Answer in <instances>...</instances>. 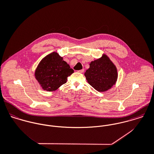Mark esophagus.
<instances>
[{
	"instance_id": "esophagus-1",
	"label": "esophagus",
	"mask_w": 154,
	"mask_h": 154,
	"mask_svg": "<svg viewBox=\"0 0 154 154\" xmlns=\"http://www.w3.org/2000/svg\"><path fill=\"white\" fill-rule=\"evenodd\" d=\"M78 72H79V73H83V72H84V69H82V70H78Z\"/></svg>"
}]
</instances>
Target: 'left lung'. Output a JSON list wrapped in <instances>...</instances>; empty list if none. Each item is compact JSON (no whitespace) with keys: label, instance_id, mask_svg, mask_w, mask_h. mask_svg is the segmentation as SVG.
Returning a JSON list of instances; mask_svg holds the SVG:
<instances>
[{"label":"left lung","instance_id":"8db88e82","mask_svg":"<svg viewBox=\"0 0 154 154\" xmlns=\"http://www.w3.org/2000/svg\"><path fill=\"white\" fill-rule=\"evenodd\" d=\"M84 75L88 83L99 92L110 90L116 84L118 76L116 66L105 54L90 63Z\"/></svg>","mask_w":154,"mask_h":154}]
</instances>
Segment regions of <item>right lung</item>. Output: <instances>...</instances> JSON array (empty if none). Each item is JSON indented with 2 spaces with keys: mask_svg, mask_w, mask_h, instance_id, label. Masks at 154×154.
<instances>
[{
  "mask_svg": "<svg viewBox=\"0 0 154 154\" xmlns=\"http://www.w3.org/2000/svg\"><path fill=\"white\" fill-rule=\"evenodd\" d=\"M73 72L70 65L63 60V57L54 51L41 60L34 76L42 89L50 92L66 83L67 77Z\"/></svg>",
  "mask_w": 154,
  "mask_h": 154,
  "instance_id": "1",
  "label": "right lung"
}]
</instances>
